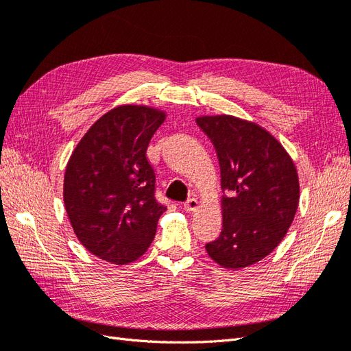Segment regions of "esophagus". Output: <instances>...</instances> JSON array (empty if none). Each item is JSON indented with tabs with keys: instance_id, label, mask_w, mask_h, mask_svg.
Wrapping results in <instances>:
<instances>
[{
	"instance_id": "esophagus-1",
	"label": "esophagus",
	"mask_w": 351,
	"mask_h": 351,
	"mask_svg": "<svg viewBox=\"0 0 351 351\" xmlns=\"http://www.w3.org/2000/svg\"><path fill=\"white\" fill-rule=\"evenodd\" d=\"M184 210L187 212H195L197 208H199V202L195 199V197H190L186 204H184Z\"/></svg>"
}]
</instances>
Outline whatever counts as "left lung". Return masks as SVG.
<instances>
[{"instance_id":"left-lung-1","label":"left lung","mask_w":351,"mask_h":351,"mask_svg":"<svg viewBox=\"0 0 351 351\" xmlns=\"http://www.w3.org/2000/svg\"><path fill=\"white\" fill-rule=\"evenodd\" d=\"M197 125L214 145L221 168L222 230L206 252L222 268L262 261L285 237L299 206V176L290 155L256 123L204 115Z\"/></svg>"}]
</instances>
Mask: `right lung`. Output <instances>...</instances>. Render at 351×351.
<instances>
[{
  "mask_svg": "<svg viewBox=\"0 0 351 351\" xmlns=\"http://www.w3.org/2000/svg\"><path fill=\"white\" fill-rule=\"evenodd\" d=\"M165 112L120 105L95 123L73 151L64 205L79 241L115 265L139 259L151 246L165 206L155 199L146 151Z\"/></svg>",
  "mask_w": 351,
  "mask_h": 351,
  "instance_id": "add662e5",
  "label": "right lung"
}]
</instances>
